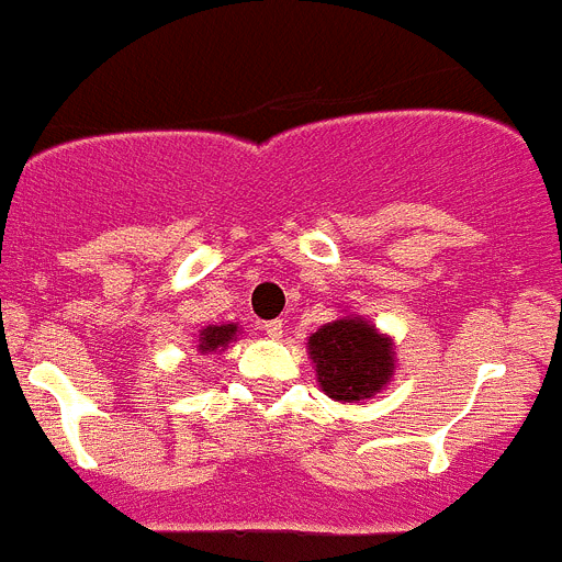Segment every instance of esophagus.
I'll return each mask as SVG.
<instances>
[{"mask_svg":"<svg viewBox=\"0 0 562 562\" xmlns=\"http://www.w3.org/2000/svg\"><path fill=\"white\" fill-rule=\"evenodd\" d=\"M262 333L269 338H282V322H266V325H262Z\"/></svg>","mask_w":562,"mask_h":562,"instance_id":"obj_1","label":"esophagus"}]
</instances>
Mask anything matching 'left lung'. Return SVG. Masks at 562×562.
Returning <instances> with one entry per match:
<instances>
[{
    "mask_svg": "<svg viewBox=\"0 0 562 562\" xmlns=\"http://www.w3.org/2000/svg\"><path fill=\"white\" fill-rule=\"evenodd\" d=\"M307 350L316 363L318 386L333 401H369L394 375L392 338L356 313L318 327L307 338Z\"/></svg>",
    "mask_w": 562,
    "mask_h": 562,
    "instance_id": "8db88e82",
    "label": "left lung"
}]
</instances>
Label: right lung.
Wrapping results in <instances>:
<instances>
[{"instance_id":"obj_1","label":"right lung","mask_w":562,"mask_h":562,"mask_svg":"<svg viewBox=\"0 0 562 562\" xmlns=\"http://www.w3.org/2000/svg\"><path fill=\"white\" fill-rule=\"evenodd\" d=\"M237 325L235 322H232V325H210V327H204V330L199 333V344H195V350L199 352H221V350H226V347H229L232 341H235L237 338Z\"/></svg>"}]
</instances>
